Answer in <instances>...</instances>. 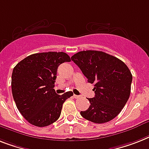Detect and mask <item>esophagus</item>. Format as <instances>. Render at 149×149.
I'll list each match as a JSON object with an SVG mask.
<instances>
[{
    "mask_svg": "<svg viewBox=\"0 0 149 149\" xmlns=\"http://www.w3.org/2000/svg\"><path fill=\"white\" fill-rule=\"evenodd\" d=\"M81 96L80 95H73V98H75V99H79Z\"/></svg>",
    "mask_w": 149,
    "mask_h": 149,
    "instance_id": "obj_1",
    "label": "esophagus"
}]
</instances>
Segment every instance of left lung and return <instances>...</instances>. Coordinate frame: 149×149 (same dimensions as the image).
Listing matches in <instances>:
<instances>
[{"label":"left lung","mask_w":149,"mask_h":149,"mask_svg":"<svg viewBox=\"0 0 149 149\" xmlns=\"http://www.w3.org/2000/svg\"><path fill=\"white\" fill-rule=\"evenodd\" d=\"M71 60L79 67L88 82L94 85L95 96L88 99L89 109L81 116L94 123H105L116 117L131 93L132 75L124 63L102 51L78 52Z\"/></svg>","instance_id":"1"}]
</instances>
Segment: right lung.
<instances>
[{
	"label": "right lung",
	"instance_id": "add662e5",
	"mask_svg": "<svg viewBox=\"0 0 149 149\" xmlns=\"http://www.w3.org/2000/svg\"><path fill=\"white\" fill-rule=\"evenodd\" d=\"M64 62H70L66 53H40L24 58L13 70L11 89L16 106L35 126H47L56 122L63 102L73 95L71 91L58 95L54 89L58 66Z\"/></svg>",
	"mask_w": 149,
	"mask_h": 149
}]
</instances>
